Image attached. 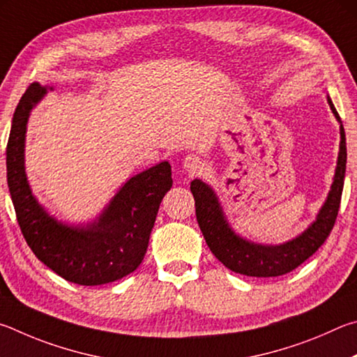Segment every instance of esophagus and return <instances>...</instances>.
<instances>
[{"instance_id": "esophagus-1", "label": "esophagus", "mask_w": 357, "mask_h": 357, "mask_svg": "<svg viewBox=\"0 0 357 357\" xmlns=\"http://www.w3.org/2000/svg\"><path fill=\"white\" fill-rule=\"evenodd\" d=\"M183 169L190 174H199L204 169V162L196 155H188L183 160Z\"/></svg>"}]
</instances>
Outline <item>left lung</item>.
<instances>
[{"mask_svg": "<svg viewBox=\"0 0 357 357\" xmlns=\"http://www.w3.org/2000/svg\"><path fill=\"white\" fill-rule=\"evenodd\" d=\"M328 103L340 123V150L334 182L331 185L326 202L318 211L317 220L296 238L282 243V245H259V243L243 238L230 227L215 191L199 178L191 182L199 227H201L210 251L229 270L252 278L282 276L307 260L326 241L340 208L343 178H345L347 169L345 130H343L339 112L335 111L329 97Z\"/></svg>", "mask_w": 357, "mask_h": 357, "instance_id": "left-lung-1", "label": "left lung"}]
</instances>
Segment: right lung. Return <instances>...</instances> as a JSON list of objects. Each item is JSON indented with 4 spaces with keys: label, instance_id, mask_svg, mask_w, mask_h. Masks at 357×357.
I'll use <instances>...</instances> for the list:
<instances>
[{
    "label": "right lung",
    "instance_id": "1",
    "mask_svg": "<svg viewBox=\"0 0 357 357\" xmlns=\"http://www.w3.org/2000/svg\"><path fill=\"white\" fill-rule=\"evenodd\" d=\"M45 93L47 87L39 83L23 93L6 149L8 186L18 226L36 257L68 282H114L133 273L146 255L160 204L172 186L171 165L161 161L128 178L96 221L75 226L54 220L37 202L24 172L29 112Z\"/></svg>",
    "mask_w": 357,
    "mask_h": 357
}]
</instances>
